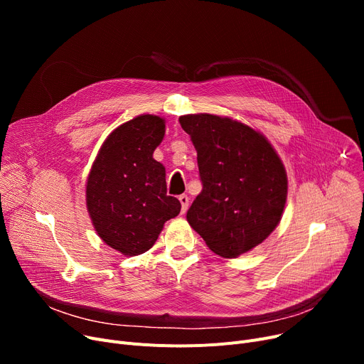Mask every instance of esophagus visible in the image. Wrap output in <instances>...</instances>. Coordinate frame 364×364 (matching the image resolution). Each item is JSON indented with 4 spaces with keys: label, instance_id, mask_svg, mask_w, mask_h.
<instances>
[{
    "label": "esophagus",
    "instance_id": "1",
    "mask_svg": "<svg viewBox=\"0 0 364 364\" xmlns=\"http://www.w3.org/2000/svg\"><path fill=\"white\" fill-rule=\"evenodd\" d=\"M178 200H180V203H181V213L184 214L186 211H187V208H188V196L187 195H180V198H178Z\"/></svg>",
    "mask_w": 364,
    "mask_h": 364
}]
</instances>
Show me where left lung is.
<instances>
[{"mask_svg":"<svg viewBox=\"0 0 364 364\" xmlns=\"http://www.w3.org/2000/svg\"><path fill=\"white\" fill-rule=\"evenodd\" d=\"M198 151L202 192L187 221L209 250L236 258L277 227L288 196L284 166L262 134L217 114L180 117Z\"/></svg>","mask_w":364,"mask_h":364,"instance_id":"1","label":"left lung"}]
</instances>
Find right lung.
I'll use <instances>...</instances> for the list:
<instances>
[{
    "instance_id": "add662e5",
    "label": "right lung",
    "mask_w": 364,
    "mask_h": 364,
    "mask_svg": "<svg viewBox=\"0 0 364 364\" xmlns=\"http://www.w3.org/2000/svg\"><path fill=\"white\" fill-rule=\"evenodd\" d=\"M165 136V121L140 114L109 134L87 180V208L102 240L124 255L155 245L164 224L181 203L166 195L165 168L153 151Z\"/></svg>"
}]
</instances>
